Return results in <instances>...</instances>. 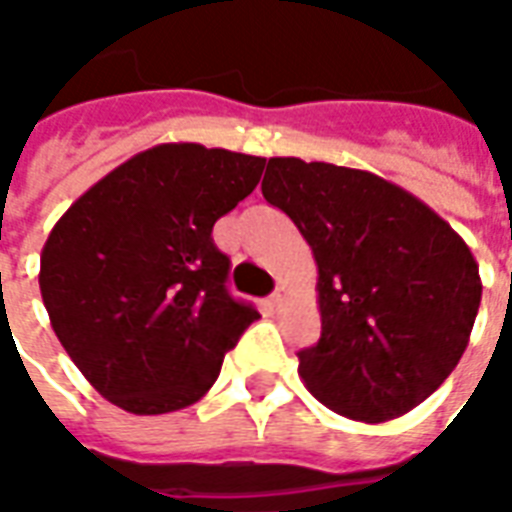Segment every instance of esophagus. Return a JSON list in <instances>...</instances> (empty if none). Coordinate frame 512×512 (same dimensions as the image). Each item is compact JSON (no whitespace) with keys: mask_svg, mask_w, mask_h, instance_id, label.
I'll return each mask as SVG.
<instances>
[{"mask_svg":"<svg viewBox=\"0 0 512 512\" xmlns=\"http://www.w3.org/2000/svg\"><path fill=\"white\" fill-rule=\"evenodd\" d=\"M285 299H288V290H285V285H277V290L271 293V304H274V307H279V304H282Z\"/></svg>","mask_w":512,"mask_h":512,"instance_id":"esophagus-1","label":"esophagus"}]
</instances>
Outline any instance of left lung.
<instances>
[{"mask_svg": "<svg viewBox=\"0 0 512 512\" xmlns=\"http://www.w3.org/2000/svg\"><path fill=\"white\" fill-rule=\"evenodd\" d=\"M263 197L318 266L321 340L299 376L343 417L384 422L430 397L469 345L483 282L439 213L367 169L268 158Z\"/></svg>", "mask_w": 512, "mask_h": 512, "instance_id": "1", "label": "left lung"}]
</instances>
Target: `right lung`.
I'll return each mask as SVG.
<instances>
[{
    "label": "right lung",
    "instance_id": "obj_1",
    "mask_svg": "<svg viewBox=\"0 0 512 512\" xmlns=\"http://www.w3.org/2000/svg\"><path fill=\"white\" fill-rule=\"evenodd\" d=\"M266 158L197 142L136 153L84 191L40 252V296L73 365L131 414L197 403L260 315L227 293L213 224Z\"/></svg>",
    "mask_w": 512,
    "mask_h": 512
}]
</instances>
